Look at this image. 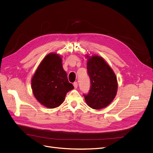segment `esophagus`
<instances>
[{
    "label": "esophagus",
    "mask_w": 153,
    "mask_h": 153,
    "mask_svg": "<svg viewBox=\"0 0 153 153\" xmlns=\"http://www.w3.org/2000/svg\"><path fill=\"white\" fill-rule=\"evenodd\" d=\"M74 86L75 89L77 88V87H78V83H77V82H75V83H74Z\"/></svg>",
    "instance_id": "esophagus-1"
}]
</instances>
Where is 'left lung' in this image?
<instances>
[{
  "instance_id": "1",
  "label": "left lung",
  "mask_w": 153,
  "mask_h": 153,
  "mask_svg": "<svg viewBox=\"0 0 153 153\" xmlns=\"http://www.w3.org/2000/svg\"><path fill=\"white\" fill-rule=\"evenodd\" d=\"M86 57L91 88L88 94L84 95L85 99L89 107L100 110L107 107L114 99L117 90V78L102 57L97 55Z\"/></svg>"
}]
</instances>
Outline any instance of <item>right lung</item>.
I'll return each instance as SVG.
<instances>
[{
  "label": "right lung",
  "instance_id": "add662e5",
  "mask_svg": "<svg viewBox=\"0 0 153 153\" xmlns=\"http://www.w3.org/2000/svg\"><path fill=\"white\" fill-rule=\"evenodd\" d=\"M33 96L43 106L54 108L64 101L67 93L74 88L64 70L61 56L46 55L37 67L31 80Z\"/></svg>",
  "mask_w": 153,
  "mask_h": 153
}]
</instances>
